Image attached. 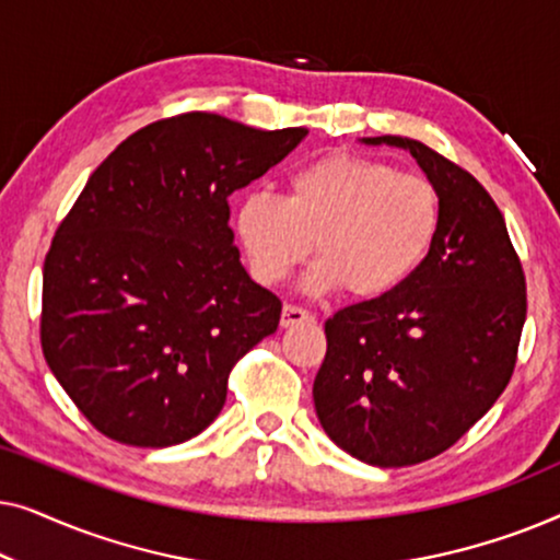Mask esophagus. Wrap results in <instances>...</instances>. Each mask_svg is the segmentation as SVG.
I'll list each match as a JSON object with an SVG mask.
<instances>
[{
  "mask_svg": "<svg viewBox=\"0 0 560 560\" xmlns=\"http://www.w3.org/2000/svg\"><path fill=\"white\" fill-rule=\"evenodd\" d=\"M311 320H313V313L301 308V305L288 303L285 308H282V318H280L282 328H293V326H301V324H311Z\"/></svg>",
  "mask_w": 560,
  "mask_h": 560,
  "instance_id": "obj_1",
  "label": "esophagus"
}]
</instances>
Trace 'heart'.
<instances>
[{"label":"heart","instance_id":"b5f03b06","mask_svg":"<svg viewBox=\"0 0 560 560\" xmlns=\"http://www.w3.org/2000/svg\"><path fill=\"white\" fill-rule=\"evenodd\" d=\"M441 226L439 188L385 160L331 152L288 175L285 196L249 194L236 234L257 280L278 285L316 249L305 288L359 301L393 293L418 270Z\"/></svg>","mask_w":560,"mask_h":560}]
</instances>
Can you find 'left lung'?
<instances>
[{"label":"left lung","mask_w":560,"mask_h":560,"mask_svg":"<svg viewBox=\"0 0 560 560\" xmlns=\"http://www.w3.org/2000/svg\"><path fill=\"white\" fill-rule=\"evenodd\" d=\"M410 150L441 196L428 257L393 293L336 311L313 382L336 446L393 469L454 446L515 372L527 293L502 211L485 186L410 137H364Z\"/></svg>","instance_id":"left-lung-1"}]
</instances>
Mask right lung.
<instances>
[{
	"label": "right lung",
	"instance_id": "right-lung-1",
	"mask_svg": "<svg viewBox=\"0 0 560 560\" xmlns=\"http://www.w3.org/2000/svg\"><path fill=\"white\" fill-rule=\"evenodd\" d=\"M305 135L188 112L137 129L91 173L45 255L40 343L106 439H194L224 408L232 366L278 331L282 303L242 267L229 196Z\"/></svg>",
	"mask_w": 560,
	"mask_h": 560
}]
</instances>
